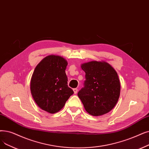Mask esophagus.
Wrapping results in <instances>:
<instances>
[{
	"label": "esophagus",
	"mask_w": 149,
	"mask_h": 149,
	"mask_svg": "<svg viewBox=\"0 0 149 149\" xmlns=\"http://www.w3.org/2000/svg\"><path fill=\"white\" fill-rule=\"evenodd\" d=\"M73 91H74V94H77V91H78V89H77V88H74V89H73Z\"/></svg>",
	"instance_id": "esophagus-1"
}]
</instances>
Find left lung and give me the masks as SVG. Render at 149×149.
I'll list each match as a JSON object with an SVG mask.
<instances>
[{"label": "left lung", "instance_id": "8db88e82", "mask_svg": "<svg viewBox=\"0 0 149 149\" xmlns=\"http://www.w3.org/2000/svg\"><path fill=\"white\" fill-rule=\"evenodd\" d=\"M85 72L84 87L78 93L85 110L99 116L115 107L120 95V84L117 72L105 61H93L81 66Z\"/></svg>", "mask_w": 149, "mask_h": 149}]
</instances>
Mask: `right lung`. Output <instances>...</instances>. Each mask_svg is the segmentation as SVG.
<instances>
[{
    "label": "right lung",
    "mask_w": 149,
    "mask_h": 149,
    "mask_svg": "<svg viewBox=\"0 0 149 149\" xmlns=\"http://www.w3.org/2000/svg\"><path fill=\"white\" fill-rule=\"evenodd\" d=\"M67 65L68 62L64 58L49 55L38 64L32 75V97L39 107L49 113L58 112L74 94L68 86L65 72Z\"/></svg>",
    "instance_id": "1"
}]
</instances>
